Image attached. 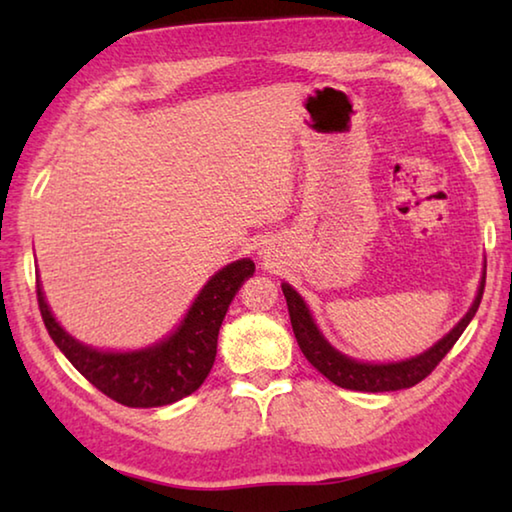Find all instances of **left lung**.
<instances>
[{"label": "left lung", "mask_w": 512, "mask_h": 512, "mask_svg": "<svg viewBox=\"0 0 512 512\" xmlns=\"http://www.w3.org/2000/svg\"><path fill=\"white\" fill-rule=\"evenodd\" d=\"M485 287V271L481 273L479 287H476V296L472 300L467 314L458 320V323L449 329L443 339L436 341L420 354L400 361H359L354 357H348L341 350H336L329 343L320 327L316 325L311 309L305 302V298L291 287L289 282H282V293L287 298L291 327L296 334V341L300 345L302 354L307 361L314 366L320 375H325L332 384L341 388H350V391L361 393H386V391H402V388H411L422 381L429 372L443 361L445 354L454 348L458 336L465 332V327L470 325L476 309L481 305Z\"/></svg>", "instance_id": "1"}]
</instances>
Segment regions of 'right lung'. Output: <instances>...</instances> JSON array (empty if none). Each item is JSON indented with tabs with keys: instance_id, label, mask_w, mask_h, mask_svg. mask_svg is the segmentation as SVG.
Here are the masks:
<instances>
[{
	"instance_id": "1",
	"label": "right lung",
	"mask_w": 512,
	"mask_h": 512,
	"mask_svg": "<svg viewBox=\"0 0 512 512\" xmlns=\"http://www.w3.org/2000/svg\"><path fill=\"white\" fill-rule=\"evenodd\" d=\"M253 273L255 262L250 257L225 264L205 282L183 320L167 336L137 350H101L74 339L51 311L40 277L38 305L58 350L90 384L124 406L153 409L192 395L210 375L225 311Z\"/></svg>"
}]
</instances>
